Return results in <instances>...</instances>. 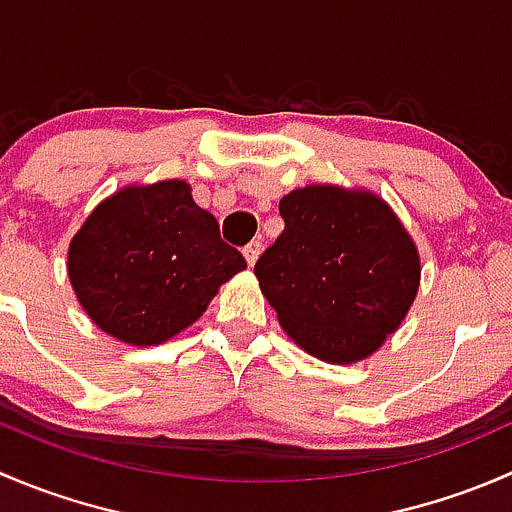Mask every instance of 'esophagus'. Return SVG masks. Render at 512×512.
Listing matches in <instances>:
<instances>
[{
    "label": "esophagus",
    "instance_id": "obj_1",
    "mask_svg": "<svg viewBox=\"0 0 512 512\" xmlns=\"http://www.w3.org/2000/svg\"><path fill=\"white\" fill-rule=\"evenodd\" d=\"M242 252H245V260H247V265L252 267V265H255V262H257V257L262 255V242L252 240L250 245H245V250H242Z\"/></svg>",
    "mask_w": 512,
    "mask_h": 512
}]
</instances>
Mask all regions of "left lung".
I'll return each instance as SVG.
<instances>
[{
	"instance_id": "1",
	"label": "left lung",
	"mask_w": 512,
	"mask_h": 512,
	"mask_svg": "<svg viewBox=\"0 0 512 512\" xmlns=\"http://www.w3.org/2000/svg\"><path fill=\"white\" fill-rule=\"evenodd\" d=\"M285 232L255 277L287 337L327 364H356L401 327L421 285L414 237L381 195L314 183L280 200Z\"/></svg>"
}]
</instances>
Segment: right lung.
<instances>
[{
    "label": "right lung",
    "instance_id": "add662e5",
    "mask_svg": "<svg viewBox=\"0 0 512 512\" xmlns=\"http://www.w3.org/2000/svg\"><path fill=\"white\" fill-rule=\"evenodd\" d=\"M247 267L178 178L126 185L69 242L76 299L108 337L156 347L198 322L220 285Z\"/></svg>",
    "mask_w": 512,
    "mask_h": 512
}]
</instances>
